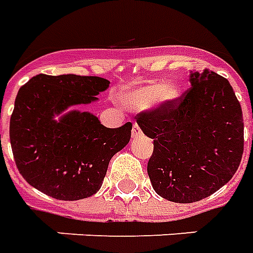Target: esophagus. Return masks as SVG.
Here are the masks:
<instances>
[{"instance_id":"esophagus-1","label":"esophagus","mask_w":253,"mask_h":253,"mask_svg":"<svg viewBox=\"0 0 253 253\" xmlns=\"http://www.w3.org/2000/svg\"><path fill=\"white\" fill-rule=\"evenodd\" d=\"M131 134H132V138H136V136H139L142 134L141 128H139V126H138V123H134V125H132Z\"/></svg>"}]
</instances>
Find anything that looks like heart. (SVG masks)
<instances>
[{
	"instance_id": "obj_1",
	"label": "heart",
	"mask_w": 253,
	"mask_h": 253,
	"mask_svg": "<svg viewBox=\"0 0 253 253\" xmlns=\"http://www.w3.org/2000/svg\"><path fill=\"white\" fill-rule=\"evenodd\" d=\"M178 87L174 84L165 85L164 83L151 82L145 85L123 91L121 93V102L130 107H146L155 100L161 103L174 102L178 98Z\"/></svg>"
}]
</instances>
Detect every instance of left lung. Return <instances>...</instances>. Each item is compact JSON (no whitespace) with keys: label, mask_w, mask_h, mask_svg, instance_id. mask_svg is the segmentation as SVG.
<instances>
[{"label":"left lung","mask_w":253,"mask_h":253,"mask_svg":"<svg viewBox=\"0 0 253 253\" xmlns=\"http://www.w3.org/2000/svg\"><path fill=\"white\" fill-rule=\"evenodd\" d=\"M190 87L174 102L139 112L153 139L147 164L161 197L190 204L209 197L235 175L244 151L241 106L229 82L213 71H194Z\"/></svg>","instance_id":"left-lung-1"}]
</instances>
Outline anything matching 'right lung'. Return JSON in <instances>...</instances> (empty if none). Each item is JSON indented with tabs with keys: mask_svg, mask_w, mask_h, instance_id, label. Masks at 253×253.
Listing matches in <instances>:
<instances>
[{
	"mask_svg": "<svg viewBox=\"0 0 253 253\" xmlns=\"http://www.w3.org/2000/svg\"><path fill=\"white\" fill-rule=\"evenodd\" d=\"M98 76L36 75L22 85L10 117L13 157L24 179L56 200L75 201L98 192L114 154L130 141L131 122L108 128L89 112L71 111L108 88Z\"/></svg>",
	"mask_w": 253,
	"mask_h": 253,
	"instance_id": "obj_1",
	"label": "right lung"
}]
</instances>
